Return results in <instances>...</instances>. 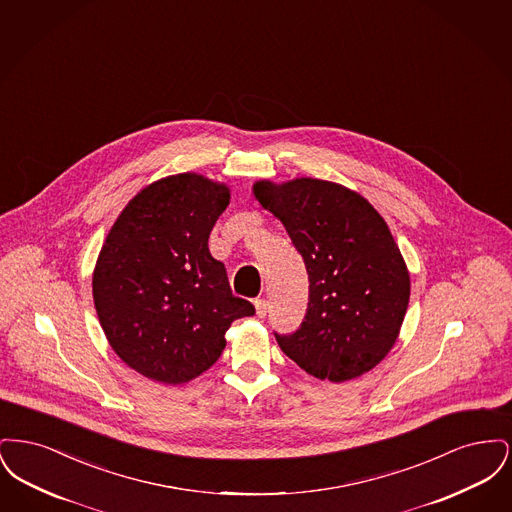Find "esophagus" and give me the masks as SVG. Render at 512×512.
I'll return each mask as SVG.
<instances>
[{
    "label": "esophagus",
    "mask_w": 512,
    "mask_h": 512,
    "mask_svg": "<svg viewBox=\"0 0 512 512\" xmlns=\"http://www.w3.org/2000/svg\"><path fill=\"white\" fill-rule=\"evenodd\" d=\"M255 309H257V317L265 318L268 313V301L267 299H257L255 301Z\"/></svg>",
    "instance_id": "34e87169"
}]
</instances>
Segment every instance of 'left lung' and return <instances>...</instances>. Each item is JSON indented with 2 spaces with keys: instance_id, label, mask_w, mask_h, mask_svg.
I'll return each instance as SVG.
<instances>
[{
  "instance_id": "8db88e82",
  "label": "left lung",
  "mask_w": 512,
  "mask_h": 512,
  "mask_svg": "<svg viewBox=\"0 0 512 512\" xmlns=\"http://www.w3.org/2000/svg\"><path fill=\"white\" fill-rule=\"evenodd\" d=\"M286 226L309 274V305L280 349L320 380H353L378 365L397 340L411 280L390 228L376 209L340 184L297 178L253 186Z\"/></svg>"
}]
</instances>
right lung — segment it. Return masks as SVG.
Wrapping results in <instances>:
<instances>
[{
    "label": "right lung",
    "mask_w": 512,
    "mask_h": 512,
    "mask_svg": "<svg viewBox=\"0 0 512 512\" xmlns=\"http://www.w3.org/2000/svg\"><path fill=\"white\" fill-rule=\"evenodd\" d=\"M228 201L226 186L199 174L163 178L124 207L101 247V328L122 361L151 380L199 376L222 355L230 324L255 315L207 245Z\"/></svg>",
    "instance_id": "add662e5"
}]
</instances>
